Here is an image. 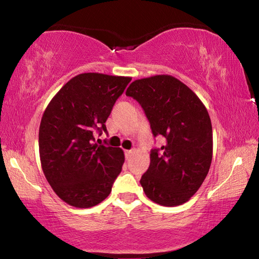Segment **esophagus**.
<instances>
[{"label":"esophagus","instance_id":"obj_1","mask_svg":"<svg viewBox=\"0 0 259 259\" xmlns=\"http://www.w3.org/2000/svg\"><path fill=\"white\" fill-rule=\"evenodd\" d=\"M134 152H135V150H129V151H125V152H124V154H125V157H126V159H129V157H131V155L134 154Z\"/></svg>","mask_w":259,"mask_h":259}]
</instances>
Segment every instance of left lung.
<instances>
[{
    "label": "left lung",
    "mask_w": 259,
    "mask_h": 259,
    "mask_svg": "<svg viewBox=\"0 0 259 259\" xmlns=\"http://www.w3.org/2000/svg\"><path fill=\"white\" fill-rule=\"evenodd\" d=\"M142 105L161 151L140 179L146 196L163 207L187 202L207 177L212 160V126L207 108L186 84L171 75L135 80L125 91Z\"/></svg>",
    "instance_id": "left-lung-1"
}]
</instances>
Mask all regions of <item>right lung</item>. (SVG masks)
Segmentation results:
<instances>
[{
	"label": "right lung",
	"mask_w": 259,
	"mask_h": 259,
	"mask_svg": "<svg viewBox=\"0 0 259 259\" xmlns=\"http://www.w3.org/2000/svg\"><path fill=\"white\" fill-rule=\"evenodd\" d=\"M130 81L129 76L78 74L43 113L38 130L43 174L56 194L72 207L102 202L121 172L123 151L97 145L95 131H107L105 122Z\"/></svg>",
	"instance_id": "add662e5"
}]
</instances>
